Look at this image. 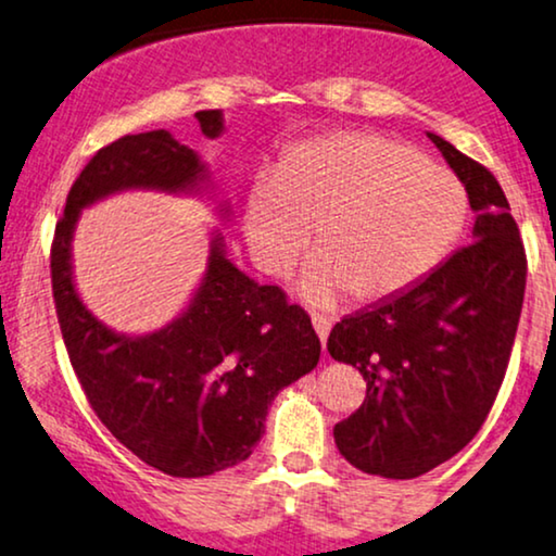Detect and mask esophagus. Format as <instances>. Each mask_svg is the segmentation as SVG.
I'll use <instances>...</instances> for the list:
<instances>
[{
    "instance_id": "obj_1",
    "label": "esophagus",
    "mask_w": 556,
    "mask_h": 556,
    "mask_svg": "<svg viewBox=\"0 0 556 556\" xmlns=\"http://www.w3.org/2000/svg\"><path fill=\"white\" fill-rule=\"evenodd\" d=\"M313 328H315V333H318L323 346H326L328 333H330V320L323 318V315H313Z\"/></svg>"
}]
</instances>
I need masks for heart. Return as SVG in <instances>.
I'll return each instance as SVG.
<instances>
[{
  "instance_id": "obj_1",
  "label": "heart",
  "mask_w": 556,
  "mask_h": 556,
  "mask_svg": "<svg viewBox=\"0 0 556 556\" xmlns=\"http://www.w3.org/2000/svg\"><path fill=\"white\" fill-rule=\"evenodd\" d=\"M467 223V192L446 166L367 130L292 146L277 174H258L243 210L249 254L269 277H287L311 245L298 290L330 307L397 298L452 254Z\"/></svg>"
}]
</instances>
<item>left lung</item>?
Segmentation results:
<instances>
[{"label":"left lung","instance_id":"left-lung-1","mask_svg":"<svg viewBox=\"0 0 556 556\" xmlns=\"http://www.w3.org/2000/svg\"><path fill=\"white\" fill-rule=\"evenodd\" d=\"M428 138L467 189L472 243L328 336V354L367 379L359 410L333 428L336 446L349 465L390 480L431 472L475 439L501 390L526 290L523 243L497 179Z\"/></svg>","mask_w":556,"mask_h":556}]
</instances>
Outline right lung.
I'll return each mask as SVG.
<instances>
[{
  "mask_svg": "<svg viewBox=\"0 0 556 556\" xmlns=\"http://www.w3.org/2000/svg\"><path fill=\"white\" fill-rule=\"evenodd\" d=\"M202 136L226 132L223 110L197 112ZM149 189L215 197L200 153L168 130L104 146L84 166L55 226L53 300L63 343L97 418L140 462L172 477H205L245 462L264 435L271 400L320 359L313 323L285 292L258 285L228 258L210 228L207 262L177 318L151 333H121L84 305L74 277V233L87 207ZM230 223V202H217Z\"/></svg>",
  "mask_w": 556,
  "mask_h": 556,
  "instance_id": "1",
  "label": "right lung"
}]
</instances>
